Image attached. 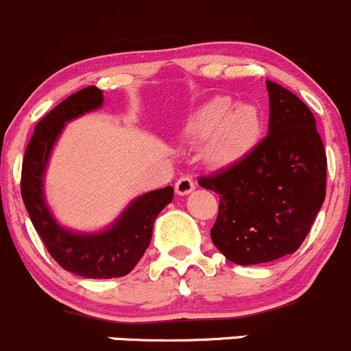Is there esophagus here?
Wrapping results in <instances>:
<instances>
[{"label":"esophagus","instance_id":"34e87169","mask_svg":"<svg viewBox=\"0 0 351 351\" xmlns=\"http://www.w3.org/2000/svg\"><path fill=\"white\" fill-rule=\"evenodd\" d=\"M195 189V182H193L192 176H182V178L176 180L175 190L178 195H189L190 192H193Z\"/></svg>","mask_w":351,"mask_h":351}]
</instances>
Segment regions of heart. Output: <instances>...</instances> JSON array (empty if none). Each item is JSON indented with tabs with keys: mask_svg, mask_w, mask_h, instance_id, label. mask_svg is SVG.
<instances>
[{
	"mask_svg": "<svg viewBox=\"0 0 351 351\" xmlns=\"http://www.w3.org/2000/svg\"><path fill=\"white\" fill-rule=\"evenodd\" d=\"M261 132L260 113L251 105L232 108L228 98H214L192 115L186 136L195 143L208 141V154L217 162L241 158Z\"/></svg>",
	"mask_w": 351,
	"mask_h": 351,
	"instance_id": "heart-1",
	"label": "heart"
}]
</instances>
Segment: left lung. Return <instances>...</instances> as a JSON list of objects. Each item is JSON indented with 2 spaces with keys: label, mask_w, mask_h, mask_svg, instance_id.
<instances>
[{
  "label": "left lung",
  "mask_w": 351,
  "mask_h": 351,
  "mask_svg": "<svg viewBox=\"0 0 351 351\" xmlns=\"http://www.w3.org/2000/svg\"><path fill=\"white\" fill-rule=\"evenodd\" d=\"M268 136L238 161L198 178L219 195L212 243L236 265L295 253L326 197V151L299 97L267 81Z\"/></svg>",
  "instance_id": "8db88e82"
}]
</instances>
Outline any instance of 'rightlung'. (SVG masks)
Segmentation results:
<instances>
[{
  "instance_id": "right-lung-1",
  "label": "right lung",
  "mask_w": 351,
  "mask_h": 351,
  "mask_svg": "<svg viewBox=\"0 0 351 351\" xmlns=\"http://www.w3.org/2000/svg\"><path fill=\"white\" fill-rule=\"evenodd\" d=\"M101 104V90L86 86L42 117L28 141L20 180L23 204L49 254L61 268L86 278H117L130 274L149 246L154 219L175 195L173 186H166L136 198L112 228L98 234H76L54 221L42 186L49 154L66 122Z\"/></svg>"
}]
</instances>
